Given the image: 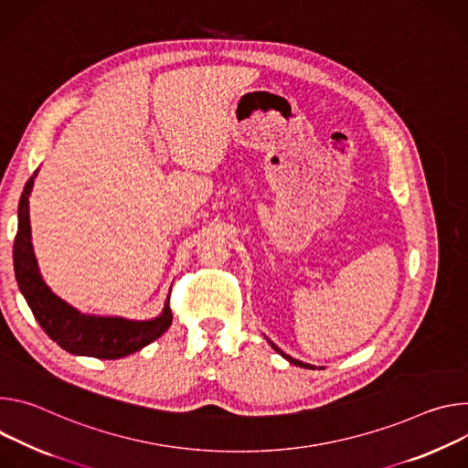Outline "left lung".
I'll use <instances>...</instances> for the list:
<instances>
[{"label": "left lung", "instance_id": "8db88e82", "mask_svg": "<svg viewBox=\"0 0 468 468\" xmlns=\"http://www.w3.org/2000/svg\"><path fill=\"white\" fill-rule=\"evenodd\" d=\"M266 340L271 344V347H273V349H275L279 355H282V356H284V358L290 362V365H295V367H299V368H306V370H316V367H313V365H306V362H303V360H297V358H292L290 355H286V353H284L281 347H277V346H275V344H273L270 338H266ZM322 370H324V368H322Z\"/></svg>", "mask_w": 468, "mask_h": 468}]
</instances>
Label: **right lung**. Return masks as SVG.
I'll return each instance as SVG.
<instances>
[{"mask_svg":"<svg viewBox=\"0 0 468 468\" xmlns=\"http://www.w3.org/2000/svg\"><path fill=\"white\" fill-rule=\"evenodd\" d=\"M37 175L38 169L26 182L18 202V230L13 261L18 288L44 333L72 355L108 360L132 355L160 338L173 324L169 295L160 316L152 320H128L122 316L83 314L49 290L40 275L31 243L29 195Z\"/></svg>","mask_w":468,"mask_h":468,"instance_id":"add662e5","label":"right lung"}]
</instances>
